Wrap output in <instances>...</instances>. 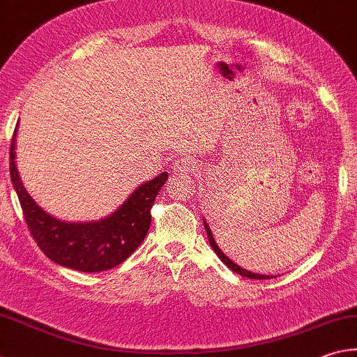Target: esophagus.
<instances>
[{
	"instance_id": "34e87169",
	"label": "esophagus",
	"mask_w": 357,
	"mask_h": 357,
	"mask_svg": "<svg viewBox=\"0 0 357 357\" xmlns=\"http://www.w3.org/2000/svg\"><path fill=\"white\" fill-rule=\"evenodd\" d=\"M196 169V163L190 158V157H181L178 158L176 163H174V171L176 172H192Z\"/></svg>"
}]
</instances>
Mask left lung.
<instances>
[{
  "mask_svg": "<svg viewBox=\"0 0 357 357\" xmlns=\"http://www.w3.org/2000/svg\"><path fill=\"white\" fill-rule=\"evenodd\" d=\"M204 225H205V230H206V234H208V241H210V245L213 247V250L216 252V255L220 258V261L224 262V264H225L228 268H231L233 272H236V273L242 275V277H247V278H252V280H268V278H273L272 275L253 273V272H250V271H245V268H242V267L238 266V264H234V262H233L230 258H228L227 255L220 250L219 245L216 244V241H214V238H213V233H211V230H210V227H208L206 220H204Z\"/></svg>",
  "mask_w": 357,
  "mask_h": 357,
  "instance_id": "1",
  "label": "left lung"
}]
</instances>
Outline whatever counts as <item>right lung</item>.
<instances>
[{
    "label": "right lung",
    "mask_w": 357,
    "mask_h": 357,
    "mask_svg": "<svg viewBox=\"0 0 357 357\" xmlns=\"http://www.w3.org/2000/svg\"><path fill=\"white\" fill-rule=\"evenodd\" d=\"M15 135L10 141V178L23 216L46 257L80 272H102L116 267L137 250L151 227V208L166 183L167 172L141 183L110 216L91 222H65L43 211L29 196L15 165Z\"/></svg>",
    "instance_id": "1"
}]
</instances>
